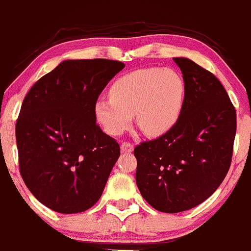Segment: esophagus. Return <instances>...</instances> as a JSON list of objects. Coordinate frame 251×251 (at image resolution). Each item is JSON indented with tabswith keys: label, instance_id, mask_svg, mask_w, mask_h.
Masks as SVG:
<instances>
[{
	"label": "esophagus",
	"instance_id": "obj_1",
	"mask_svg": "<svg viewBox=\"0 0 251 251\" xmlns=\"http://www.w3.org/2000/svg\"><path fill=\"white\" fill-rule=\"evenodd\" d=\"M121 150L125 152H131L133 150V146L131 143H128V142H124V143L121 144Z\"/></svg>",
	"mask_w": 251,
	"mask_h": 251
}]
</instances>
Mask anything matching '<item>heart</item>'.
I'll use <instances>...</instances> for the list:
<instances>
[{"label":"heart","mask_w":251,"mask_h":251,"mask_svg":"<svg viewBox=\"0 0 251 251\" xmlns=\"http://www.w3.org/2000/svg\"><path fill=\"white\" fill-rule=\"evenodd\" d=\"M185 81L172 68L149 67L123 75L110 88V97L95 103V115L105 133L119 136L130 127L133 115L148 136H160L179 119Z\"/></svg>","instance_id":"1"}]
</instances>
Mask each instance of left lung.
<instances>
[{"label":"left lung","mask_w":251,"mask_h":251,"mask_svg":"<svg viewBox=\"0 0 251 251\" xmlns=\"http://www.w3.org/2000/svg\"><path fill=\"white\" fill-rule=\"evenodd\" d=\"M185 81L179 119L159 138L134 148L136 183L155 209L179 213L214 194L231 166L236 109L223 84L186 57H173Z\"/></svg>","instance_id":"1"}]
</instances>
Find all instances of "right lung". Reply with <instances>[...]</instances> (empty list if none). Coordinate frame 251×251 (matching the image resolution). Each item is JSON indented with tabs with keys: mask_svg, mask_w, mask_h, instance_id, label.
Here are the masks:
<instances>
[{
	"mask_svg": "<svg viewBox=\"0 0 251 251\" xmlns=\"http://www.w3.org/2000/svg\"><path fill=\"white\" fill-rule=\"evenodd\" d=\"M124 67L114 60H66L24 99L15 125L20 174L55 212H85L103 192L120 147L96 124L95 103Z\"/></svg>",
	"mask_w": 251,
	"mask_h": 251,
	"instance_id": "right-lung-1",
	"label": "right lung"
}]
</instances>
